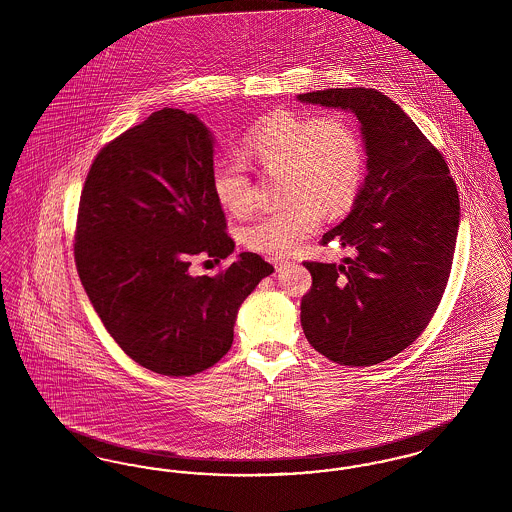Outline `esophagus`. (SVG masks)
<instances>
[{"mask_svg": "<svg viewBox=\"0 0 512 512\" xmlns=\"http://www.w3.org/2000/svg\"><path fill=\"white\" fill-rule=\"evenodd\" d=\"M272 265H274V268H276L278 272H282L284 268L288 267V263L282 261V259H272Z\"/></svg>", "mask_w": 512, "mask_h": 512, "instance_id": "1", "label": "esophagus"}]
</instances>
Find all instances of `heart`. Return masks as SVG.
<instances>
[{
  "label": "heart",
  "instance_id": "1",
  "mask_svg": "<svg viewBox=\"0 0 512 512\" xmlns=\"http://www.w3.org/2000/svg\"><path fill=\"white\" fill-rule=\"evenodd\" d=\"M242 151L263 171L282 172L290 205L251 220L244 244L272 257L297 251L317 232L326 211H343L359 192L365 155L353 124L338 113L320 117L290 109L272 111L242 136ZM213 195L232 215L253 205V184L244 165L224 159L211 174Z\"/></svg>",
  "mask_w": 512,
  "mask_h": 512
}]
</instances>
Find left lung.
I'll return each mask as SVG.
<instances>
[{
  "instance_id": "left-lung-1",
  "label": "left lung",
  "mask_w": 512,
  "mask_h": 512,
  "mask_svg": "<svg viewBox=\"0 0 512 512\" xmlns=\"http://www.w3.org/2000/svg\"><path fill=\"white\" fill-rule=\"evenodd\" d=\"M297 99L353 113L366 153L349 215L322 236L355 257L303 263L313 288L301 299V326L330 361L378 365L409 347L438 309L461 220L457 186L443 155L382 92L330 88Z\"/></svg>"
}]
</instances>
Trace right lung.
<instances>
[{
	"label": "right lung",
	"instance_id": "add662e5",
	"mask_svg": "<svg viewBox=\"0 0 512 512\" xmlns=\"http://www.w3.org/2000/svg\"><path fill=\"white\" fill-rule=\"evenodd\" d=\"M213 155L197 115L165 107L99 151L80 195L82 286L122 351L163 376L219 363L245 297L274 272L245 251L219 276L190 274L195 255L234 253L211 188Z\"/></svg>",
	"mask_w": 512,
	"mask_h": 512
}]
</instances>
